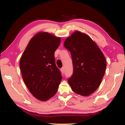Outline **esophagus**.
<instances>
[{
  "label": "esophagus",
  "mask_w": 125,
  "mask_h": 125,
  "mask_svg": "<svg viewBox=\"0 0 125 125\" xmlns=\"http://www.w3.org/2000/svg\"><path fill=\"white\" fill-rule=\"evenodd\" d=\"M61 73H62V74H64V67H63V68H62L61 69Z\"/></svg>",
  "instance_id": "obj_1"
}]
</instances>
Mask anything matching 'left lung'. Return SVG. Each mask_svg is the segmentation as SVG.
Listing matches in <instances>:
<instances>
[{
    "label": "left lung",
    "instance_id": "left-lung-1",
    "mask_svg": "<svg viewBox=\"0 0 125 125\" xmlns=\"http://www.w3.org/2000/svg\"><path fill=\"white\" fill-rule=\"evenodd\" d=\"M71 52L73 74L68 80L72 90L84 96H89L100 86L105 74L104 55L89 36L75 31L64 42Z\"/></svg>",
    "mask_w": 125,
    "mask_h": 125
}]
</instances>
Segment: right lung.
Instances as JSON below:
<instances>
[{"label":"right lung","mask_w":125,"mask_h":125,"mask_svg":"<svg viewBox=\"0 0 125 125\" xmlns=\"http://www.w3.org/2000/svg\"><path fill=\"white\" fill-rule=\"evenodd\" d=\"M60 43L61 37L39 32L30 40L21 57L22 79L30 92L40 101L53 96L62 80L54 59V52Z\"/></svg>","instance_id":"add662e5"}]
</instances>
